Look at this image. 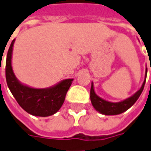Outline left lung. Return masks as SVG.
Returning a JSON list of instances; mask_svg holds the SVG:
<instances>
[{
  "label": "left lung",
  "mask_w": 151,
  "mask_h": 151,
  "mask_svg": "<svg viewBox=\"0 0 151 151\" xmlns=\"http://www.w3.org/2000/svg\"><path fill=\"white\" fill-rule=\"evenodd\" d=\"M146 73H147V69L145 70V77L144 82L139 91L135 92L133 96H131L129 98L120 102L108 101H106L100 96H98L95 92L94 85L92 82L91 88V101L93 107L98 112H100L101 114H103V115H106V116H115V115H119V114H121V113L126 111L136 102V101L138 100V98L143 91L145 84V80H146Z\"/></svg>",
  "instance_id": "8db88e82"
}]
</instances>
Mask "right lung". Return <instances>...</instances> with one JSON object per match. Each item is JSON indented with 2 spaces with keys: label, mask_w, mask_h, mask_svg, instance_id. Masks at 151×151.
I'll list each match as a JSON object with an SVG mask.
<instances>
[{
  "label": "right lung",
  "mask_w": 151,
  "mask_h": 151,
  "mask_svg": "<svg viewBox=\"0 0 151 151\" xmlns=\"http://www.w3.org/2000/svg\"><path fill=\"white\" fill-rule=\"evenodd\" d=\"M15 40L8 50L6 63V78L8 88L23 110L35 116H52L60 109L73 79H65L53 86L43 89L30 87L18 81L12 65ZM1 66V65H0Z\"/></svg>",
  "instance_id": "add662e5"
}]
</instances>
